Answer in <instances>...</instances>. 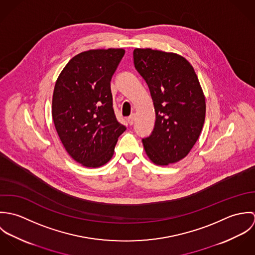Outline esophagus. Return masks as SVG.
<instances>
[{
  "label": "esophagus",
  "mask_w": 255,
  "mask_h": 255,
  "mask_svg": "<svg viewBox=\"0 0 255 255\" xmlns=\"http://www.w3.org/2000/svg\"><path fill=\"white\" fill-rule=\"evenodd\" d=\"M134 117H135V115L134 114H131L128 118V124L131 126V125H133V122H134Z\"/></svg>",
  "instance_id": "esophagus-1"
}]
</instances>
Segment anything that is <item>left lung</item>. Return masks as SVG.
Masks as SVG:
<instances>
[{
  "label": "left lung",
  "instance_id": "left-lung-1",
  "mask_svg": "<svg viewBox=\"0 0 255 255\" xmlns=\"http://www.w3.org/2000/svg\"><path fill=\"white\" fill-rule=\"evenodd\" d=\"M134 67L149 87L156 114L152 133L142 139L156 165L183 159L197 141L205 120V97L192 66L182 56L134 49Z\"/></svg>",
  "mask_w": 255,
  "mask_h": 255
}]
</instances>
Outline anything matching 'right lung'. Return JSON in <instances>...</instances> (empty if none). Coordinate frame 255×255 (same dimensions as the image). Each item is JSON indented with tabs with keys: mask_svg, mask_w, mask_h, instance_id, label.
<instances>
[{
	"mask_svg": "<svg viewBox=\"0 0 255 255\" xmlns=\"http://www.w3.org/2000/svg\"><path fill=\"white\" fill-rule=\"evenodd\" d=\"M124 49L82 52L67 64L54 88L52 117L73 160L88 168L109 162L126 127L113 109L111 79Z\"/></svg>",
	"mask_w": 255,
	"mask_h": 255,
	"instance_id": "1",
	"label": "right lung"
}]
</instances>
